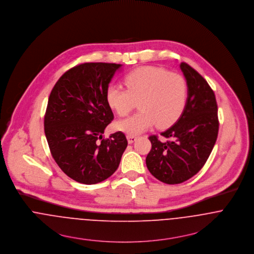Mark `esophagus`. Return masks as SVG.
Listing matches in <instances>:
<instances>
[{
	"instance_id": "1",
	"label": "esophagus",
	"mask_w": 254,
	"mask_h": 254,
	"mask_svg": "<svg viewBox=\"0 0 254 254\" xmlns=\"http://www.w3.org/2000/svg\"><path fill=\"white\" fill-rule=\"evenodd\" d=\"M127 141H128V143H129V144H131V143H133L134 141L137 139V136H135V135H130V134H128V135L127 136Z\"/></svg>"
}]
</instances>
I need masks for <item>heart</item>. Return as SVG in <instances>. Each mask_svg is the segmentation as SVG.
Returning a JSON list of instances; mask_svg holds the SVG:
<instances>
[{
  "label": "heart",
  "instance_id": "1",
  "mask_svg": "<svg viewBox=\"0 0 254 254\" xmlns=\"http://www.w3.org/2000/svg\"><path fill=\"white\" fill-rule=\"evenodd\" d=\"M127 89L109 85L106 100L121 117L128 115L138 100L140 111L117 124V127L130 135L150 128L172 126L183 113L188 96L186 80L179 74L162 67L143 66L124 77Z\"/></svg>",
  "mask_w": 254,
  "mask_h": 254
}]
</instances>
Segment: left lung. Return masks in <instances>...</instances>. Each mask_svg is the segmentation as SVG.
Listing matches in <instances>:
<instances>
[{"instance_id":"8db88e82","label":"left lung","mask_w":254,"mask_h":254,"mask_svg":"<svg viewBox=\"0 0 254 254\" xmlns=\"http://www.w3.org/2000/svg\"><path fill=\"white\" fill-rule=\"evenodd\" d=\"M180 69L188 85L185 109L177 122L161 135H151L146 157L149 171L167 184L182 183L200 170L217 139L219 122L215 95L207 82L185 62Z\"/></svg>"}]
</instances>
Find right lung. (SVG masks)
I'll return each mask as SVG.
<instances>
[{
	"instance_id": "right-lung-1",
	"label": "right lung",
	"mask_w": 254,
	"mask_h": 254,
	"mask_svg": "<svg viewBox=\"0 0 254 254\" xmlns=\"http://www.w3.org/2000/svg\"><path fill=\"white\" fill-rule=\"evenodd\" d=\"M122 64L89 62L65 72L54 86L45 134L58 167L73 180L96 184L117 170L127 140L122 131L104 138L113 121L106 90Z\"/></svg>"
}]
</instances>
